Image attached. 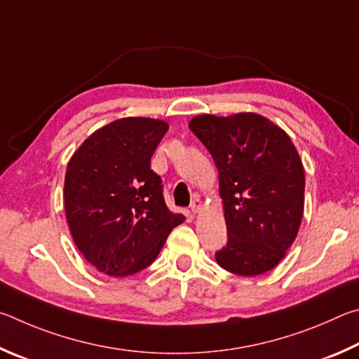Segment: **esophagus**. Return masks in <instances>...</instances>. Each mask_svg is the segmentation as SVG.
Segmentation results:
<instances>
[{
    "label": "esophagus",
    "instance_id": "obj_1",
    "mask_svg": "<svg viewBox=\"0 0 359 359\" xmlns=\"http://www.w3.org/2000/svg\"><path fill=\"white\" fill-rule=\"evenodd\" d=\"M200 210H202V200L200 198H194L191 202V211L196 215V212H198Z\"/></svg>",
    "mask_w": 359,
    "mask_h": 359
}]
</instances>
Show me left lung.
Returning a JSON list of instances; mask_svg holds the SVG:
<instances>
[{
    "instance_id": "8db88e82",
    "label": "left lung",
    "mask_w": 359,
    "mask_h": 359,
    "mask_svg": "<svg viewBox=\"0 0 359 359\" xmlns=\"http://www.w3.org/2000/svg\"><path fill=\"white\" fill-rule=\"evenodd\" d=\"M189 129L216 162L229 241L219 266L238 276L268 273L284 259L304 211V168L279 126L257 113L198 115Z\"/></svg>"
}]
</instances>
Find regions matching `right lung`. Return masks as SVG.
<instances>
[{
	"mask_svg": "<svg viewBox=\"0 0 359 359\" xmlns=\"http://www.w3.org/2000/svg\"><path fill=\"white\" fill-rule=\"evenodd\" d=\"M167 130L162 119H116L88 137L67 163L69 230L100 273L124 278L142 271L184 222L167 208L161 176L149 167Z\"/></svg>",
	"mask_w": 359,
	"mask_h": 359,
	"instance_id": "1",
	"label": "right lung"
}]
</instances>
